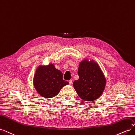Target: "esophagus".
Instances as JSON below:
<instances>
[{"label": "esophagus", "instance_id": "obj_1", "mask_svg": "<svg viewBox=\"0 0 135 135\" xmlns=\"http://www.w3.org/2000/svg\"><path fill=\"white\" fill-rule=\"evenodd\" d=\"M69 84L71 85L72 83H73V81H72L71 80H69Z\"/></svg>", "mask_w": 135, "mask_h": 135}]
</instances>
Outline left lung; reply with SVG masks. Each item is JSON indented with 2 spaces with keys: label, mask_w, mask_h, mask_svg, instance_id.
Masks as SVG:
<instances>
[{
  "label": "left lung",
  "mask_w": 135,
  "mask_h": 135,
  "mask_svg": "<svg viewBox=\"0 0 135 135\" xmlns=\"http://www.w3.org/2000/svg\"><path fill=\"white\" fill-rule=\"evenodd\" d=\"M79 79L73 82V87L81 99L87 101L97 99L103 93L106 79L97 62L85 59L79 64Z\"/></svg>",
  "instance_id": "8db88e82"
}]
</instances>
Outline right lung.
Returning <instances> with one entry per match:
<instances>
[{
	"mask_svg": "<svg viewBox=\"0 0 135 135\" xmlns=\"http://www.w3.org/2000/svg\"><path fill=\"white\" fill-rule=\"evenodd\" d=\"M62 77V72L56 69L53 64L40 65L34 76V86L40 96L50 99L57 95L61 88L69 84Z\"/></svg>",
	"mask_w": 135,
	"mask_h": 135,
	"instance_id": "obj_1",
	"label": "right lung"
}]
</instances>
